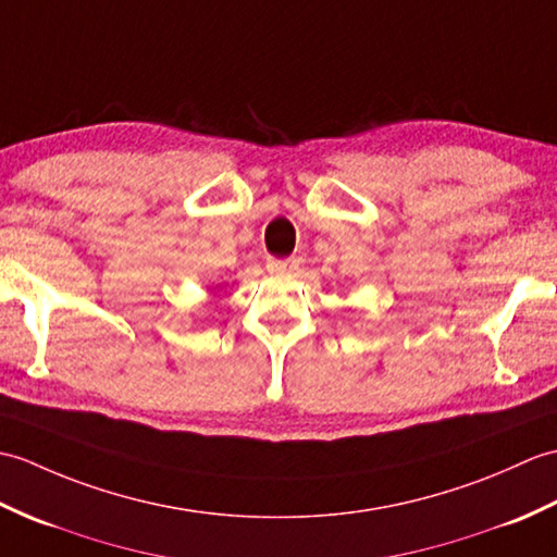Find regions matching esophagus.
I'll return each mask as SVG.
<instances>
[{
  "label": "esophagus",
  "instance_id": "1",
  "mask_svg": "<svg viewBox=\"0 0 557 557\" xmlns=\"http://www.w3.org/2000/svg\"><path fill=\"white\" fill-rule=\"evenodd\" d=\"M267 269L271 271V274H286V271L298 269V259H293V257H269Z\"/></svg>",
  "mask_w": 557,
  "mask_h": 557
}]
</instances>
